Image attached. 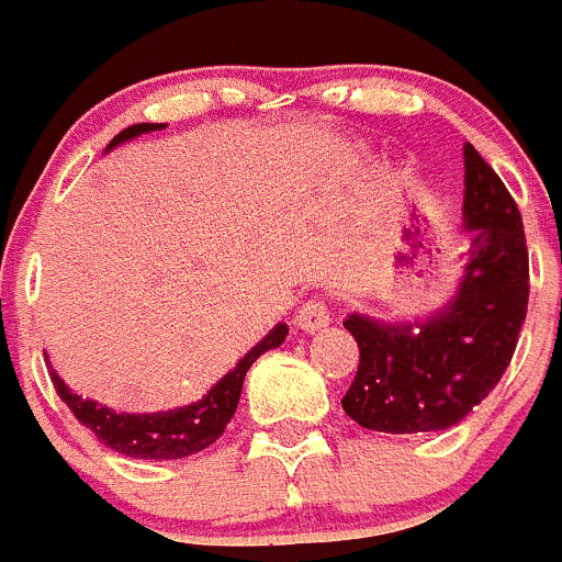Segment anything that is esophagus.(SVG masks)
<instances>
[{
    "label": "esophagus",
    "instance_id": "esophagus-1",
    "mask_svg": "<svg viewBox=\"0 0 562 562\" xmlns=\"http://www.w3.org/2000/svg\"><path fill=\"white\" fill-rule=\"evenodd\" d=\"M293 325L300 327L302 333H318L322 327L330 325V313H327V305L325 302H305V305L300 307V313H296V318H293Z\"/></svg>",
    "mask_w": 562,
    "mask_h": 562
}]
</instances>
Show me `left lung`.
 <instances>
[{
  "mask_svg": "<svg viewBox=\"0 0 562 562\" xmlns=\"http://www.w3.org/2000/svg\"><path fill=\"white\" fill-rule=\"evenodd\" d=\"M462 226L464 269L439 311L412 322L367 313L344 318L361 361L341 406L361 428L448 431L507 372L527 318V237L513 195L470 143H464Z\"/></svg>",
  "mask_w": 562,
  "mask_h": 562,
  "instance_id": "8db88e82",
  "label": "left lung"
}]
</instances>
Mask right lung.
Returning <instances> with one entry per match:
<instances>
[{
	"instance_id": "obj_1",
	"label": "right lung",
	"mask_w": 562,
	"mask_h": 562,
	"mask_svg": "<svg viewBox=\"0 0 562 562\" xmlns=\"http://www.w3.org/2000/svg\"><path fill=\"white\" fill-rule=\"evenodd\" d=\"M168 128L165 123H136L131 128L120 131L109 143L105 154L114 150L117 145L128 143L139 134H150V131ZM288 325L271 327L269 336L246 352L235 369H229L201 401L190 403V406L170 408V412H150V414H131V412H114V408L103 406V403L83 397V394L72 392L64 383V378L53 369V383L58 389L60 401L72 408L75 417L83 423L105 448L123 453L131 459H184L193 453L210 448L215 439L224 434L229 426V419L235 417L237 401H240V389H244V378L251 369V363L262 356V352L274 350L285 341ZM49 361V358H47Z\"/></svg>"
}]
</instances>
